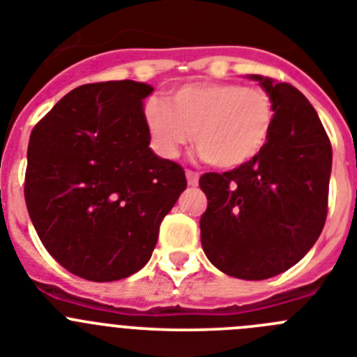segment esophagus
Segmentation results:
<instances>
[{
	"label": "esophagus",
	"instance_id": "esophagus-1",
	"mask_svg": "<svg viewBox=\"0 0 357 357\" xmlns=\"http://www.w3.org/2000/svg\"><path fill=\"white\" fill-rule=\"evenodd\" d=\"M185 178H188L189 185H198V173L197 172H191V169H188V172H185Z\"/></svg>",
	"mask_w": 357,
	"mask_h": 357
}]
</instances>
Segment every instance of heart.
Returning a JSON list of instances; mask_svg holds the SVG:
<instances>
[{"instance_id":"1","label":"heart","mask_w":357,"mask_h":357,"mask_svg":"<svg viewBox=\"0 0 357 357\" xmlns=\"http://www.w3.org/2000/svg\"><path fill=\"white\" fill-rule=\"evenodd\" d=\"M273 119L272 96L241 84H188L169 103L150 98L144 105L146 130L159 155L175 159L195 134L202 157L218 168H238L259 155Z\"/></svg>"}]
</instances>
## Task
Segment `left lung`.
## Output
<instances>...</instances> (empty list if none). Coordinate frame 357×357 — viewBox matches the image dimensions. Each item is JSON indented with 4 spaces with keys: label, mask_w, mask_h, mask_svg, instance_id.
<instances>
[{
    "label": "left lung",
    "mask_w": 357,
    "mask_h": 357,
    "mask_svg": "<svg viewBox=\"0 0 357 357\" xmlns=\"http://www.w3.org/2000/svg\"><path fill=\"white\" fill-rule=\"evenodd\" d=\"M273 100L272 135L259 155L206 173L200 239L207 259L230 277L263 280L311 250L327 216L333 148L317 110L286 82L248 75Z\"/></svg>",
    "instance_id": "1"
}]
</instances>
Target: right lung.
Returning <instances> with one entry per match:
<instances>
[{
	"instance_id": "1",
	"label": "right lung",
	"mask_w": 357,
	"mask_h": 357,
	"mask_svg": "<svg viewBox=\"0 0 357 357\" xmlns=\"http://www.w3.org/2000/svg\"><path fill=\"white\" fill-rule=\"evenodd\" d=\"M151 91L134 80L80 85L31 130L28 214L53 259L82 279L139 272L188 185L184 169L150 148Z\"/></svg>"
}]
</instances>
